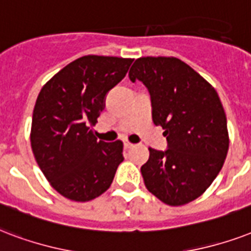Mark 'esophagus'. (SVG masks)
Masks as SVG:
<instances>
[{
    "label": "esophagus",
    "mask_w": 251,
    "mask_h": 251,
    "mask_svg": "<svg viewBox=\"0 0 251 251\" xmlns=\"http://www.w3.org/2000/svg\"><path fill=\"white\" fill-rule=\"evenodd\" d=\"M124 148H126V149H131V148H133V144L128 143V141H124Z\"/></svg>",
    "instance_id": "obj_1"
}]
</instances>
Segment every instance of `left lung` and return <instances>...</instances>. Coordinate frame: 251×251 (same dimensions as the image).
I'll list each match as a JSON object with an SVG mask.
<instances>
[{
	"label": "left lung",
	"mask_w": 251,
	"mask_h": 251,
	"mask_svg": "<svg viewBox=\"0 0 251 251\" xmlns=\"http://www.w3.org/2000/svg\"><path fill=\"white\" fill-rule=\"evenodd\" d=\"M149 91L152 119L168 141L165 151L149 148L141 166L144 183L169 205L199 198L224 165L229 137L216 90L176 57H140L128 73Z\"/></svg>",
	"instance_id": "8db88e82"
}]
</instances>
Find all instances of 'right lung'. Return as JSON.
Listing matches in <instances>:
<instances>
[{
  "mask_svg": "<svg viewBox=\"0 0 251 251\" xmlns=\"http://www.w3.org/2000/svg\"><path fill=\"white\" fill-rule=\"evenodd\" d=\"M132 61L83 56L63 68L39 93L31 148L48 182L68 199L87 201L103 194L123 162V143L97 140L90 127Z\"/></svg>",
  "mask_w": 251,
  "mask_h": 251,
  "instance_id": "obj_1",
  "label": "right lung"
}]
</instances>
